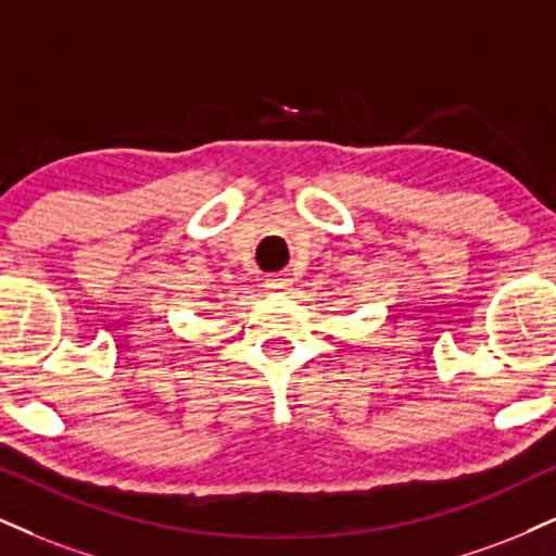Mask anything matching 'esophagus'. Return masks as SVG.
I'll use <instances>...</instances> for the list:
<instances>
[{"label": "esophagus", "mask_w": 556, "mask_h": 556, "mask_svg": "<svg viewBox=\"0 0 556 556\" xmlns=\"http://www.w3.org/2000/svg\"><path fill=\"white\" fill-rule=\"evenodd\" d=\"M267 291L280 293V296H283V293H291V278L286 276V273H276V276L267 278Z\"/></svg>", "instance_id": "34e87169"}]
</instances>
